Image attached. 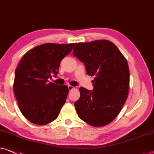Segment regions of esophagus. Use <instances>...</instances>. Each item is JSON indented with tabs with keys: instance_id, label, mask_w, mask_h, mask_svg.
Returning <instances> with one entry per match:
<instances>
[{
	"instance_id": "esophagus-1",
	"label": "esophagus",
	"mask_w": 154,
	"mask_h": 154,
	"mask_svg": "<svg viewBox=\"0 0 154 154\" xmlns=\"http://www.w3.org/2000/svg\"><path fill=\"white\" fill-rule=\"evenodd\" d=\"M74 88V87L72 86V85H68V89H69V91H72Z\"/></svg>"
}]
</instances>
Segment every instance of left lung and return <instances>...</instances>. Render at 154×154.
Returning a JSON list of instances; mask_svg holds the SVG:
<instances>
[{"label": "left lung", "mask_w": 154, "mask_h": 154, "mask_svg": "<svg viewBox=\"0 0 154 154\" xmlns=\"http://www.w3.org/2000/svg\"><path fill=\"white\" fill-rule=\"evenodd\" d=\"M84 63L87 75L94 76L93 90L80 87L74 106L80 119L94 127L114 120L127 98L129 69L126 58L109 41L79 42L73 50Z\"/></svg>", "instance_id": "left-lung-1"}]
</instances>
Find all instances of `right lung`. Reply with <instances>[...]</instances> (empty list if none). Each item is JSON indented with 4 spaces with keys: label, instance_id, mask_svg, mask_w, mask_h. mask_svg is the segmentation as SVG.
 Returning <instances> with one entry per match:
<instances>
[{
    "label": "right lung",
    "instance_id": "right-lung-1",
    "mask_svg": "<svg viewBox=\"0 0 154 154\" xmlns=\"http://www.w3.org/2000/svg\"><path fill=\"white\" fill-rule=\"evenodd\" d=\"M76 43H45L26 53L15 71L14 91L22 114L45 125L58 118L69 92L67 85L49 81L58 74L60 61Z\"/></svg>",
    "mask_w": 154,
    "mask_h": 154
}]
</instances>
